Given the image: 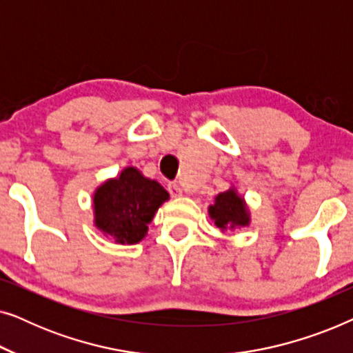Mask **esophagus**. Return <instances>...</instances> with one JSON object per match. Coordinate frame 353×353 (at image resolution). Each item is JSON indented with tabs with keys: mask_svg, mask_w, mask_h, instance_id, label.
<instances>
[{
	"mask_svg": "<svg viewBox=\"0 0 353 353\" xmlns=\"http://www.w3.org/2000/svg\"><path fill=\"white\" fill-rule=\"evenodd\" d=\"M168 192H170L172 197H180L181 196V188L176 183H170L168 185Z\"/></svg>",
	"mask_w": 353,
	"mask_h": 353,
	"instance_id": "esophagus-1",
	"label": "esophagus"
}]
</instances>
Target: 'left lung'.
<instances>
[{
    "instance_id": "1",
    "label": "left lung",
    "mask_w": 353,
    "mask_h": 353,
    "mask_svg": "<svg viewBox=\"0 0 353 353\" xmlns=\"http://www.w3.org/2000/svg\"><path fill=\"white\" fill-rule=\"evenodd\" d=\"M209 216L221 233L245 228L250 225V210L248 202L234 186L215 196L209 205Z\"/></svg>"
}]
</instances>
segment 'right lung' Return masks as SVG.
<instances>
[{
  "instance_id": "add662e5",
  "label": "right lung",
  "mask_w": 353,
  "mask_h": 353,
  "mask_svg": "<svg viewBox=\"0 0 353 353\" xmlns=\"http://www.w3.org/2000/svg\"><path fill=\"white\" fill-rule=\"evenodd\" d=\"M168 199L170 194L161 183L128 165L94 190L93 225L117 244H138L146 238L159 207Z\"/></svg>"
}]
</instances>
